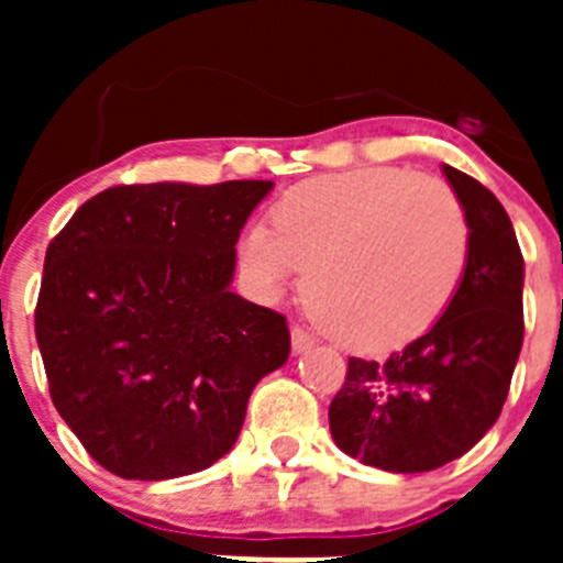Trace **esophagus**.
Masks as SVG:
<instances>
[{
  "mask_svg": "<svg viewBox=\"0 0 563 563\" xmlns=\"http://www.w3.org/2000/svg\"><path fill=\"white\" fill-rule=\"evenodd\" d=\"M290 341H292V352H296V355H305V352H310L312 346H316V338H312L310 332L301 330V327H292Z\"/></svg>",
  "mask_w": 563,
  "mask_h": 563,
  "instance_id": "34e87169",
  "label": "esophagus"
}]
</instances>
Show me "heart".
<instances>
[{
	"instance_id": "b5f03b06",
	"label": "heart",
	"mask_w": 563,
	"mask_h": 563,
	"mask_svg": "<svg viewBox=\"0 0 563 563\" xmlns=\"http://www.w3.org/2000/svg\"><path fill=\"white\" fill-rule=\"evenodd\" d=\"M471 256V228L445 183L409 168L324 174L287 191L273 228L253 222L239 262L265 296L305 267L307 310L355 350L415 341L454 301Z\"/></svg>"
}]
</instances>
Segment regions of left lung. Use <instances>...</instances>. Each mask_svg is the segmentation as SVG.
Instances as JSON below:
<instances>
[{"mask_svg":"<svg viewBox=\"0 0 563 563\" xmlns=\"http://www.w3.org/2000/svg\"><path fill=\"white\" fill-rule=\"evenodd\" d=\"M465 208L471 256L454 301L389 361L350 357L330 402L343 454L391 474H422L471 451L499 420L525 341V258L514 222L474 177L442 166Z\"/></svg>","mask_w":563,"mask_h":563,"instance_id":"obj_1","label":"left lung"}]
</instances>
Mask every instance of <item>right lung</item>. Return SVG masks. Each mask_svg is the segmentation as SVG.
Segmentation results:
<instances>
[{
    "label": "right lung",
    "mask_w": 563,
    "mask_h": 563,
    "mask_svg": "<svg viewBox=\"0 0 563 563\" xmlns=\"http://www.w3.org/2000/svg\"><path fill=\"white\" fill-rule=\"evenodd\" d=\"M271 188L114 186L49 242L36 305L49 397L114 476L211 467L233 449L253 386L285 366V316L231 290L239 231Z\"/></svg>",
    "instance_id": "right-lung-1"
}]
</instances>
